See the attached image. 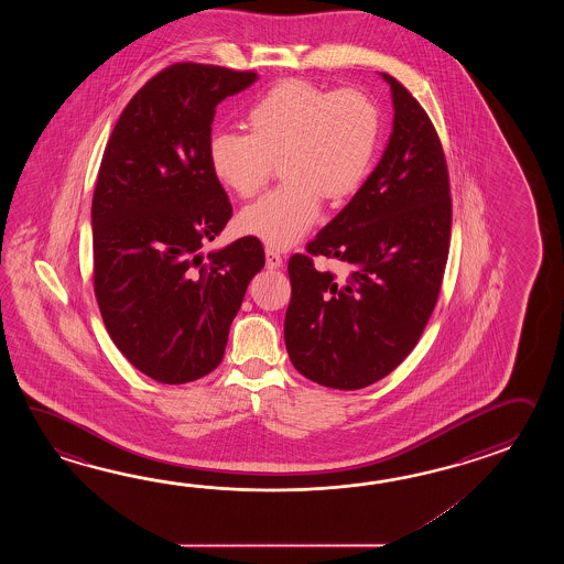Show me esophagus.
Listing matches in <instances>:
<instances>
[{
	"instance_id": "34e87169",
	"label": "esophagus",
	"mask_w": 564,
	"mask_h": 564,
	"mask_svg": "<svg viewBox=\"0 0 564 564\" xmlns=\"http://www.w3.org/2000/svg\"><path fill=\"white\" fill-rule=\"evenodd\" d=\"M265 265L270 270H276L282 265V256L274 250V248H265Z\"/></svg>"
}]
</instances>
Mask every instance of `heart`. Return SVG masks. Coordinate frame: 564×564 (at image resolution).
<instances>
[{
	"mask_svg": "<svg viewBox=\"0 0 564 564\" xmlns=\"http://www.w3.org/2000/svg\"><path fill=\"white\" fill-rule=\"evenodd\" d=\"M246 132H217L207 144L212 173L238 197H252L282 161L286 183L240 214V228L270 248H290L318 221L323 197L340 204L371 169L381 117L357 88L328 93L284 80L253 102Z\"/></svg>",
	"mask_w": 564,
	"mask_h": 564,
	"instance_id": "b5f03b06",
	"label": "heart"
}]
</instances>
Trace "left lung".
I'll return each mask as SVG.
<instances>
[{
    "label": "left lung",
    "mask_w": 564,
    "mask_h": 564,
    "mask_svg": "<svg viewBox=\"0 0 564 564\" xmlns=\"http://www.w3.org/2000/svg\"><path fill=\"white\" fill-rule=\"evenodd\" d=\"M393 132L355 197L288 262V357L314 383H377L417 345L444 280L452 197L444 149L427 112L393 76ZM335 257L347 278L316 269Z\"/></svg>",
    "instance_id": "obj_1"
}]
</instances>
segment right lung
Wrapping results in <instances>:
<instances>
[{"mask_svg":"<svg viewBox=\"0 0 564 564\" xmlns=\"http://www.w3.org/2000/svg\"><path fill=\"white\" fill-rule=\"evenodd\" d=\"M256 73L173 64L124 107L93 195L95 294L108 335L159 383H192L224 359L264 248L240 238L204 258L231 217L207 144L216 107Z\"/></svg>","mask_w":564,"mask_h":564,"instance_id":"obj_1","label":"right lung"}]
</instances>
